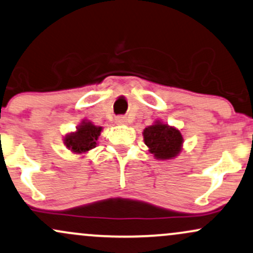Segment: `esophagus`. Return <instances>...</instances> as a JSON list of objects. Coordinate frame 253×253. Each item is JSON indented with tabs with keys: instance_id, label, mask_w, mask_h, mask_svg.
<instances>
[{
	"instance_id": "1",
	"label": "esophagus",
	"mask_w": 253,
	"mask_h": 253,
	"mask_svg": "<svg viewBox=\"0 0 253 253\" xmlns=\"http://www.w3.org/2000/svg\"><path fill=\"white\" fill-rule=\"evenodd\" d=\"M115 122L116 124H118V126H124V124L127 123V120L126 117H124V116H117V117L115 118Z\"/></svg>"
}]
</instances>
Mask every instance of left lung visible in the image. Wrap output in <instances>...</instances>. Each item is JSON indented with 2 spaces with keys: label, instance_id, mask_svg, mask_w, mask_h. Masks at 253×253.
I'll return each mask as SVG.
<instances>
[{
  "label": "left lung",
  "instance_id": "1",
  "mask_svg": "<svg viewBox=\"0 0 253 253\" xmlns=\"http://www.w3.org/2000/svg\"><path fill=\"white\" fill-rule=\"evenodd\" d=\"M143 141L148 151L160 161H168L179 156L183 149V137L177 127L156 120L143 130Z\"/></svg>",
  "mask_w": 253,
  "mask_h": 253
}]
</instances>
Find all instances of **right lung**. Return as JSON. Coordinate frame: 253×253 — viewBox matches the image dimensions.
I'll return each mask as SVG.
<instances>
[{
	"mask_svg": "<svg viewBox=\"0 0 253 253\" xmlns=\"http://www.w3.org/2000/svg\"><path fill=\"white\" fill-rule=\"evenodd\" d=\"M103 131V126H98L88 120H83L74 131L64 136L65 147L72 154L84 156L98 145V138Z\"/></svg>",
	"mask_w": 253,
	"mask_h": 253,
	"instance_id": "right-lung-1",
	"label": "right lung"
}]
</instances>
